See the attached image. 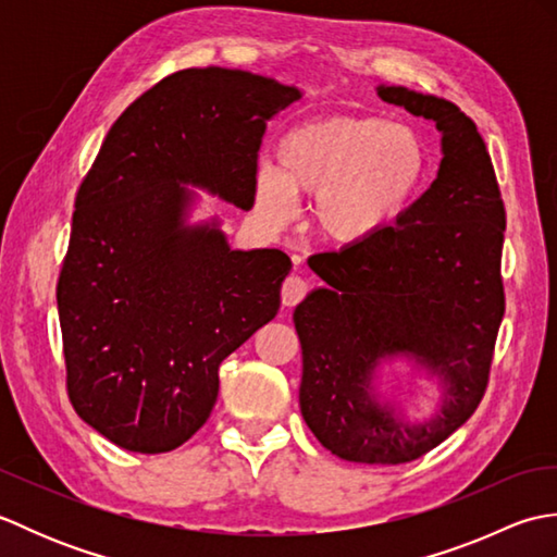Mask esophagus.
<instances>
[{
  "label": "esophagus",
  "instance_id": "1",
  "mask_svg": "<svg viewBox=\"0 0 557 557\" xmlns=\"http://www.w3.org/2000/svg\"><path fill=\"white\" fill-rule=\"evenodd\" d=\"M306 289H309V285H306L304 277L289 275L285 280V285H282V304H285V306H297L306 297Z\"/></svg>",
  "mask_w": 557,
  "mask_h": 557
}]
</instances>
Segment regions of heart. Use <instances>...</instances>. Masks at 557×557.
<instances>
[{
  "label": "heart",
  "mask_w": 557,
  "mask_h": 557,
  "mask_svg": "<svg viewBox=\"0 0 557 557\" xmlns=\"http://www.w3.org/2000/svg\"><path fill=\"white\" fill-rule=\"evenodd\" d=\"M431 168L429 146L407 124L375 114H330L277 140L275 168L258 164L253 200L268 222H285L311 198L309 227L321 244L354 251L373 244L417 200Z\"/></svg>",
  "instance_id": "1"
}]
</instances>
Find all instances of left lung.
<instances>
[{
	"instance_id": "1",
	"label": "left lung",
	"mask_w": 557,
	"mask_h": 557,
	"mask_svg": "<svg viewBox=\"0 0 557 557\" xmlns=\"http://www.w3.org/2000/svg\"><path fill=\"white\" fill-rule=\"evenodd\" d=\"M375 90L435 124L443 160L433 184L373 244L309 260L325 285L294 309L299 407L333 455L405 465L453 435L486 393L505 313V206L486 144L457 104L405 86ZM395 358L438 381L433 418L411 424L376 397V369Z\"/></svg>"
}]
</instances>
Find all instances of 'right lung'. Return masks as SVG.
Listing matches in <instances>:
<instances>
[{"mask_svg":"<svg viewBox=\"0 0 557 557\" xmlns=\"http://www.w3.org/2000/svg\"><path fill=\"white\" fill-rule=\"evenodd\" d=\"M297 86L242 69H184L128 104L76 194L57 282L78 417L132 453L184 445L218 401L220 363L280 309L292 260L232 248L188 222L196 191L253 208L265 124Z\"/></svg>","mask_w":557,"mask_h":557,"instance_id":"add662e5","label":"right lung"}]
</instances>
